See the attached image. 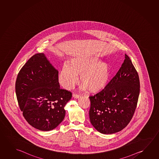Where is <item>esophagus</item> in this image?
Instances as JSON below:
<instances>
[{
  "mask_svg": "<svg viewBox=\"0 0 159 159\" xmlns=\"http://www.w3.org/2000/svg\"><path fill=\"white\" fill-rule=\"evenodd\" d=\"M80 97V95H78V94H76V93H73V98H79Z\"/></svg>",
  "mask_w": 159,
  "mask_h": 159,
  "instance_id": "obj_1",
  "label": "esophagus"
}]
</instances>
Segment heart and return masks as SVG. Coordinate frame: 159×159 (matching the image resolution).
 <instances>
[{"mask_svg":"<svg viewBox=\"0 0 159 159\" xmlns=\"http://www.w3.org/2000/svg\"><path fill=\"white\" fill-rule=\"evenodd\" d=\"M83 84L84 89L90 93L100 92L105 88L111 76V68L108 64L100 61L95 56L75 57L69 63H66L59 75V81L64 88L70 89L78 80Z\"/></svg>","mask_w":159,"mask_h":159,"instance_id":"obj_1","label":"heart"}]
</instances>
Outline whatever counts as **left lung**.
I'll return each mask as SVG.
<instances>
[{"label": "left lung", "mask_w": 159, "mask_h": 159, "mask_svg": "<svg viewBox=\"0 0 159 159\" xmlns=\"http://www.w3.org/2000/svg\"><path fill=\"white\" fill-rule=\"evenodd\" d=\"M105 88L89 96L90 122L98 132L110 134L120 132L129 124L137 107L140 93L138 74L129 57Z\"/></svg>", "instance_id": "1"}]
</instances>
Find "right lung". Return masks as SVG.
Masks as SVG:
<instances>
[{"label":"right lung","instance_id":"add662e5","mask_svg":"<svg viewBox=\"0 0 159 159\" xmlns=\"http://www.w3.org/2000/svg\"><path fill=\"white\" fill-rule=\"evenodd\" d=\"M15 91L20 108L31 126L42 131L56 128L65 117L64 107L72 96L60 88L58 71L43 53H37L17 75Z\"/></svg>","mask_w":159,"mask_h":159}]
</instances>
